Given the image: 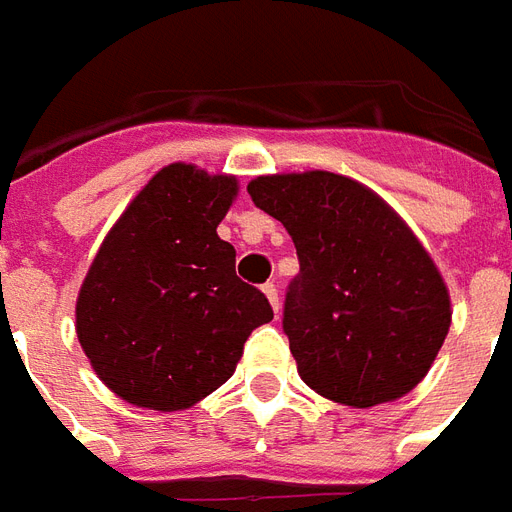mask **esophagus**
Instances as JSON below:
<instances>
[{
    "label": "esophagus",
    "mask_w": 512,
    "mask_h": 512,
    "mask_svg": "<svg viewBox=\"0 0 512 512\" xmlns=\"http://www.w3.org/2000/svg\"><path fill=\"white\" fill-rule=\"evenodd\" d=\"M263 293H266L268 301H271L274 312H279V290H277V285H274V282H266V285H263Z\"/></svg>",
    "instance_id": "obj_1"
}]
</instances>
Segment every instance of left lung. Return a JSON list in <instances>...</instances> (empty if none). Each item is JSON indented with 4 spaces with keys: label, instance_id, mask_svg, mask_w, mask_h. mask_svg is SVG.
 I'll return each mask as SVG.
<instances>
[{
    "label": "left lung",
    "instance_id": "obj_1",
    "mask_svg": "<svg viewBox=\"0 0 512 512\" xmlns=\"http://www.w3.org/2000/svg\"><path fill=\"white\" fill-rule=\"evenodd\" d=\"M246 191L296 244L282 329L304 384L354 408L411 392L439 354L452 310L408 224L376 191L323 169L263 175Z\"/></svg>",
    "mask_w": 512,
    "mask_h": 512
}]
</instances>
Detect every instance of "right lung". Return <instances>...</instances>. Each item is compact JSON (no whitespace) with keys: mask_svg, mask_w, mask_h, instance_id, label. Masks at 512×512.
Returning a JSON list of instances; mask_svg holds the SVG:
<instances>
[{"mask_svg":"<svg viewBox=\"0 0 512 512\" xmlns=\"http://www.w3.org/2000/svg\"><path fill=\"white\" fill-rule=\"evenodd\" d=\"M238 183L169 164L109 230L76 301L84 354L117 397L180 411L233 376L244 343L274 318L235 277L233 244L216 235Z\"/></svg>","mask_w":512,"mask_h":512,"instance_id":"right-lung-1","label":"right lung"}]
</instances>
